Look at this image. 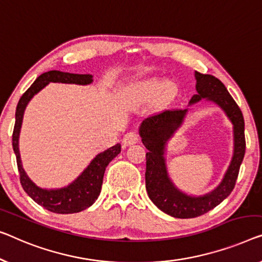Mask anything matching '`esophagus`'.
Segmentation results:
<instances>
[{"label": "esophagus", "instance_id": "obj_1", "mask_svg": "<svg viewBox=\"0 0 262 262\" xmlns=\"http://www.w3.org/2000/svg\"><path fill=\"white\" fill-rule=\"evenodd\" d=\"M139 141V136L134 132H129L124 135L123 138V144L124 146H132V144H135Z\"/></svg>", "mask_w": 262, "mask_h": 262}]
</instances>
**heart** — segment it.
<instances>
[{"label":"heart","instance_id":"obj_1","mask_svg":"<svg viewBox=\"0 0 262 262\" xmlns=\"http://www.w3.org/2000/svg\"><path fill=\"white\" fill-rule=\"evenodd\" d=\"M174 85L171 82L166 81L163 83H160L159 81L156 80H149L144 82L140 87L138 88V95L143 100H150L155 96V94L160 91L161 95H168L171 92H173Z\"/></svg>","mask_w":262,"mask_h":262}]
</instances>
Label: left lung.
I'll use <instances>...</instances> for the list:
<instances>
[{
	"mask_svg": "<svg viewBox=\"0 0 262 262\" xmlns=\"http://www.w3.org/2000/svg\"><path fill=\"white\" fill-rule=\"evenodd\" d=\"M196 94L188 106L206 100L220 107L233 124V156L221 182L212 192L205 195H189L178 188L167 168V144L179 130L186 119L188 108L171 109L144 119L139 127L146 154V189L151 202L163 213L179 219L200 216L220 205L235 186L239 169L243 163L246 141L245 121L239 106L222 82L208 74L194 73Z\"/></svg>",
	"mask_w": 262,
	"mask_h": 262,
	"instance_id": "left-lung-1",
	"label": "left lung"
}]
</instances>
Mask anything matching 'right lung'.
Returning a JSON list of instances; mask_svg holds the SVG:
<instances>
[{"mask_svg": "<svg viewBox=\"0 0 262 262\" xmlns=\"http://www.w3.org/2000/svg\"><path fill=\"white\" fill-rule=\"evenodd\" d=\"M50 82L87 85L93 83V75L92 74H73L60 72V70H50V72L41 74L21 96L16 107V113H15V127L13 132V148L14 153L16 155L19 181H21L25 192L43 208L57 214L77 213L91 207L99 198L103 182L104 170L109 162L121 151V144L116 143L115 146L97 154L79 177L67 186L50 189L37 186L23 168L18 147L19 133H21L23 115H25V111L30 100Z\"/></svg>", "mask_w": 262, "mask_h": 262, "instance_id": "1", "label": "right lung"}]
</instances>
